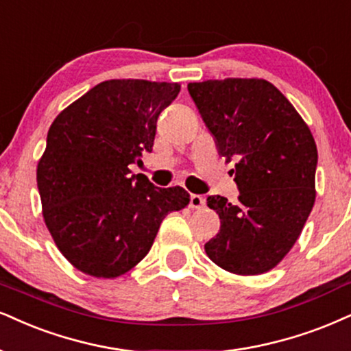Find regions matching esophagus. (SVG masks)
I'll list each match as a JSON object with an SVG mask.
<instances>
[{"label": "esophagus", "mask_w": 351, "mask_h": 351, "mask_svg": "<svg viewBox=\"0 0 351 351\" xmlns=\"http://www.w3.org/2000/svg\"><path fill=\"white\" fill-rule=\"evenodd\" d=\"M205 203H206V200L202 195H197V193L190 195V208H195V210L203 208V206H205Z\"/></svg>", "instance_id": "obj_1"}]
</instances>
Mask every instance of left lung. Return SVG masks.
Here are the masks:
<instances>
[{"mask_svg":"<svg viewBox=\"0 0 351 351\" xmlns=\"http://www.w3.org/2000/svg\"><path fill=\"white\" fill-rule=\"evenodd\" d=\"M187 89L219 156L236 161L239 189L236 203L219 195L206 198L221 228L205 252L231 274H265L291 250L314 206L313 133L265 80H208L189 83Z\"/></svg>","mask_w":351,"mask_h":351,"instance_id":"obj_1","label":"left lung"}]
</instances>
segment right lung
Instances as JSON below:
<instances>
[{"instance_id": "obj_1", "label": "right lung", "mask_w": 351, "mask_h": 351, "mask_svg": "<svg viewBox=\"0 0 351 351\" xmlns=\"http://www.w3.org/2000/svg\"><path fill=\"white\" fill-rule=\"evenodd\" d=\"M179 90V83L104 81L51 123L37 166L42 213L56 247L83 274H127L162 219L189 205L182 187H154L128 167L153 151L158 117Z\"/></svg>"}]
</instances>
